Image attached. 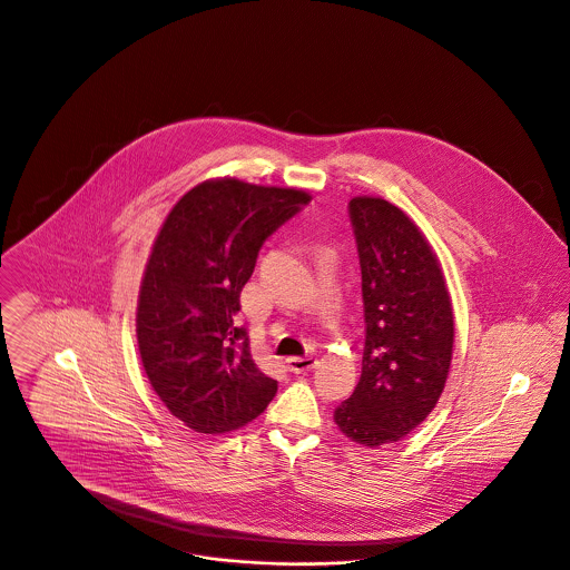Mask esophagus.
I'll return each mask as SVG.
<instances>
[{
	"instance_id": "34e87169",
	"label": "esophagus",
	"mask_w": 570,
	"mask_h": 570,
	"mask_svg": "<svg viewBox=\"0 0 570 570\" xmlns=\"http://www.w3.org/2000/svg\"><path fill=\"white\" fill-rule=\"evenodd\" d=\"M286 366H288V371L291 373H307L309 368H314L316 366V360L314 357H309V355H306V357H288L286 360Z\"/></svg>"
}]
</instances>
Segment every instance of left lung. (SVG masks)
I'll return each instance as SVG.
<instances>
[{
	"label": "left lung",
	"mask_w": 570,
	"mask_h": 570,
	"mask_svg": "<svg viewBox=\"0 0 570 570\" xmlns=\"http://www.w3.org/2000/svg\"><path fill=\"white\" fill-rule=\"evenodd\" d=\"M366 338L362 375L334 421L362 446L396 442L439 403L453 353V309L439 258L410 217L382 197H355Z\"/></svg>",
	"instance_id": "obj_1"
}]
</instances>
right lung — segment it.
Masks as SVG:
<instances>
[{"instance_id": "1", "label": "right lung", "mask_w": 570, "mask_h": 570, "mask_svg": "<svg viewBox=\"0 0 570 570\" xmlns=\"http://www.w3.org/2000/svg\"><path fill=\"white\" fill-rule=\"evenodd\" d=\"M307 202L295 188L208 179L156 236L138 293V351L151 389L199 434L247 425L277 393L236 314L264 240Z\"/></svg>"}]
</instances>
